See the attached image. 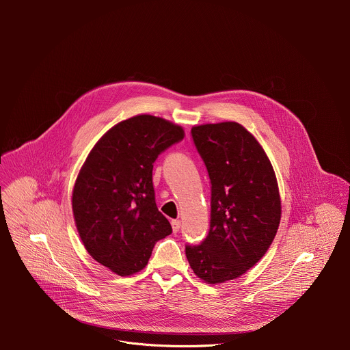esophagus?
<instances>
[{
	"instance_id": "obj_1",
	"label": "esophagus",
	"mask_w": 350,
	"mask_h": 350,
	"mask_svg": "<svg viewBox=\"0 0 350 350\" xmlns=\"http://www.w3.org/2000/svg\"><path fill=\"white\" fill-rule=\"evenodd\" d=\"M172 227H173V232H178L181 228V221L180 220H172Z\"/></svg>"
}]
</instances>
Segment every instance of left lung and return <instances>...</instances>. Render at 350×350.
I'll return each mask as SVG.
<instances>
[{
  "label": "left lung",
  "mask_w": 350,
  "mask_h": 350,
  "mask_svg": "<svg viewBox=\"0 0 350 350\" xmlns=\"http://www.w3.org/2000/svg\"><path fill=\"white\" fill-rule=\"evenodd\" d=\"M211 180V228L185 245L193 273L209 284L238 278L267 252L281 219L273 166L256 138L235 122L191 129Z\"/></svg>",
  "instance_id": "8db88e82"
}]
</instances>
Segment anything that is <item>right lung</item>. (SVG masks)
<instances>
[{
	"label": "right lung",
	"instance_id": "right-lung-1",
	"mask_svg": "<svg viewBox=\"0 0 350 350\" xmlns=\"http://www.w3.org/2000/svg\"><path fill=\"white\" fill-rule=\"evenodd\" d=\"M184 131L165 119L139 115L112 127L83 165L72 196L87 252L119 275L142 270L157 241L172 234L158 211L152 169Z\"/></svg>",
	"mask_w": 350,
	"mask_h": 350
}]
</instances>
